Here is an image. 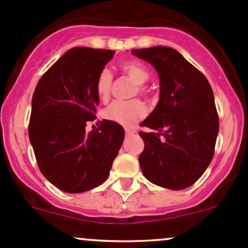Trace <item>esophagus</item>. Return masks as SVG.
I'll use <instances>...</instances> for the list:
<instances>
[{"label": "esophagus", "instance_id": "esophagus-1", "mask_svg": "<svg viewBox=\"0 0 248 248\" xmlns=\"http://www.w3.org/2000/svg\"><path fill=\"white\" fill-rule=\"evenodd\" d=\"M124 132H126L127 136H132V134L136 133V131H134V129H131V128H126L124 129Z\"/></svg>", "mask_w": 248, "mask_h": 248}]
</instances>
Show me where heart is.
I'll return each mask as SVG.
<instances>
[{
  "mask_svg": "<svg viewBox=\"0 0 248 248\" xmlns=\"http://www.w3.org/2000/svg\"><path fill=\"white\" fill-rule=\"evenodd\" d=\"M121 69L134 84H137L134 93L137 92L141 94L146 93L144 84L149 80L150 74L144 64L136 61L124 62L121 64ZM94 87H96L97 96L101 101H107L109 98L112 87V74L109 69L106 68L99 72ZM103 115L109 121L124 127H132L146 115V107L139 99L128 102L116 101L104 110Z\"/></svg>",
  "mask_w": 248,
  "mask_h": 248,
  "instance_id": "heart-1",
  "label": "heart"
}]
</instances>
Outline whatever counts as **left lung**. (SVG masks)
<instances>
[{
	"mask_svg": "<svg viewBox=\"0 0 248 248\" xmlns=\"http://www.w3.org/2000/svg\"><path fill=\"white\" fill-rule=\"evenodd\" d=\"M158 73L159 101L141 126L144 151L140 168L149 181L164 188L185 189L204 174L214 157L219 129L209 81L177 50L167 46L134 49Z\"/></svg>",
	"mask_w": 248,
	"mask_h": 248,
	"instance_id": "8db88e82",
	"label": "left lung"
}]
</instances>
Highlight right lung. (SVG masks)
Listing matches in <instances>:
<instances>
[{"mask_svg":"<svg viewBox=\"0 0 248 248\" xmlns=\"http://www.w3.org/2000/svg\"><path fill=\"white\" fill-rule=\"evenodd\" d=\"M112 50L73 47L39 79L32 97L29 137L42 174L67 193H81L103 184L119 154L124 131L96 119V80L114 57Z\"/></svg>","mask_w":248,"mask_h":248,"instance_id":"right-lung-1","label":"right lung"}]
</instances>
